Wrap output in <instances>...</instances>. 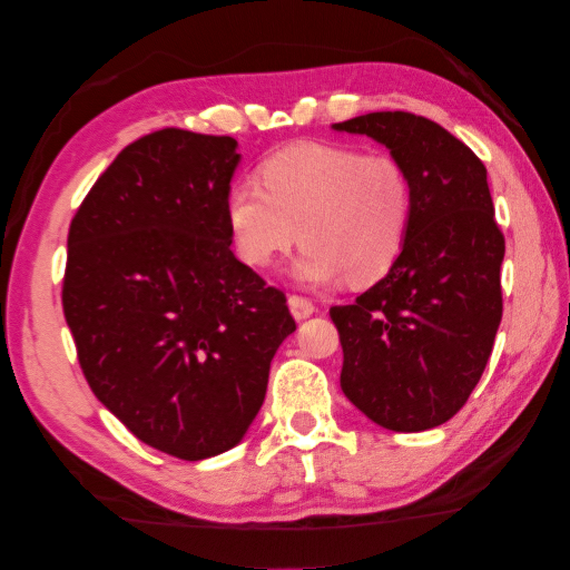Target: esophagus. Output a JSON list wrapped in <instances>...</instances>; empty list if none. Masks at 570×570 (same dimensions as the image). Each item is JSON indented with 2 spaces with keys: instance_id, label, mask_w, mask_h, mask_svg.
Masks as SVG:
<instances>
[{
  "instance_id": "1",
  "label": "esophagus",
  "mask_w": 570,
  "mask_h": 570,
  "mask_svg": "<svg viewBox=\"0 0 570 570\" xmlns=\"http://www.w3.org/2000/svg\"><path fill=\"white\" fill-rule=\"evenodd\" d=\"M287 305H291V313L295 321H305V317H311L315 313V303L307 301L303 295H291L287 297Z\"/></svg>"
}]
</instances>
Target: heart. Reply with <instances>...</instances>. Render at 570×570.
<instances>
[{
  "label": "heart",
  "mask_w": 570,
  "mask_h": 570,
  "mask_svg": "<svg viewBox=\"0 0 570 570\" xmlns=\"http://www.w3.org/2000/svg\"><path fill=\"white\" fill-rule=\"evenodd\" d=\"M257 181L225 193V225L235 255L265 269L303 239L295 277L367 285L401 257L413 217V185L393 155L337 142H293L257 165Z\"/></svg>",
  "instance_id": "obj_1"
}]
</instances>
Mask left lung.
Returning <instances> with one entry per match:
<instances>
[{
  "mask_svg": "<svg viewBox=\"0 0 570 570\" xmlns=\"http://www.w3.org/2000/svg\"><path fill=\"white\" fill-rule=\"evenodd\" d=\"M385 145L413 185L397 263L353 305L331 307L341 387L395 433H421L461 411L481 381L503 315L505 239L485 165L433 119L371 112L333 125Z\"/></svg>",
  "mask_w": 570,
  "mask_h": 570,
  "instance_id": "1",
  "label": "left lung"
}]
</instances>
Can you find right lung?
Listing matches in <instances>:
<instances>
[{"label":"right lung","instance_id":"right-lung-1","mask_svg":"<svg viewBox=\"0 0 570 570\" xmlns=\"http://www.w3.org/2000/svg\"><path fill=\"white\" fill-rule=\"evenodd\" d=\"M237 139L167 127L115 157L69 225L62 307L89 387L139 441L203 461L243 441L295 333L229 249Z\"/></svg>","mask_w":570,"mask_h":570}]
</instances>
